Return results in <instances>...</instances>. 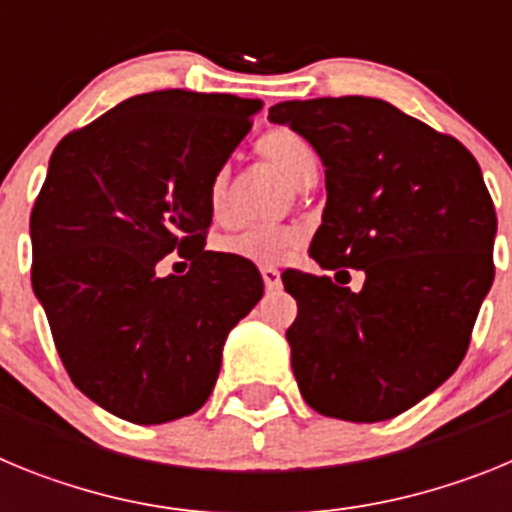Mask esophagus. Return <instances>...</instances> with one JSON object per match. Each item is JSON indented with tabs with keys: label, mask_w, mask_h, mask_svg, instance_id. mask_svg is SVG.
<instances>
[{
	"label": "esophagus",
	"mask_w": 512,
	"mask_h": 512,
	"mask_svg": "<svg viewBox=\"0 0 512 512\" xmlns=\"http://www.w3.org/2000/svg\"><path fill=\"white\" fill-rule=\"evenodd\" d=\"M261 277H264V284L269 292H277V289L282 287V274H279L274 266H264V269H261Z\"/></svg>",
	"instance_id": "esophagus-1"
}]
</instances>
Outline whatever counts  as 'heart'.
<instances>
[{
	"label": "heart",
	"mask_w": 512,
	"mask_h": 512,
	"mask_svg": "<svg viewBox=\"0 0 512 512\" xmlns=\"http://www.w3.org/2000/svg\"><path fill=\"white\" fill-rule=\"evenodd\" d=\"M261 156L284 171L289 182L310 184L318 174V158L305 140L292 130H271L259 143ZM207 207L212 220L225 223L230 217V171L220 169L207 184ZM297 246V233L287 225H246L220 241V251L233 259L256 266L279 264Z\"/></svg>",
	"instance_id": "obj_1"
}]
</instances>
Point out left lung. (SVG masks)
Instances as JSON below:
<instances>
[{
    "mask_svg": "<svg viewBox=\"0 0 512 512\" xmlns=\"http://www.w3.org/2000/svg\"><path fill=\"white\" fill-rule=\"evenodd\" d=\"M325 166L328 202L310 253L366 274L361 292L295 271L292 372L312 410L377 423L413 408L461 364L495 279L497 217L472 153L390 102H282Z\"/></svg>",
    "mask_w": 512,
    "mask_h": 512,
    "instance_id": "8db88e82",
    "label": "left lung"
}]
</instances>
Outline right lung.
Instances as JSON below:
<instances>
[{
    "mask_svg": "<svg viewBox=\"0 0 512 512\" xmlns=\"http://www.w3.org/2000/svg\"><path fill=\"white\" fill-rule=\"evenodd\" d=\"M259 110L235 94L148 92L53 151L30 212L33 289L71 382L117 418L197 413L230 328L264 295L256 266L205 251L207 184ZM174 250L190 271L158 278Z\"/></svg>",
    "mask_w": 512,
    "mask_h": 512,
    "instance_id": "1",
    "label": "right lung"
}]
</instances>
